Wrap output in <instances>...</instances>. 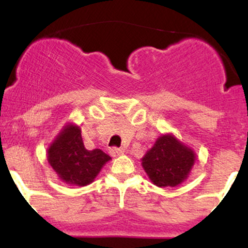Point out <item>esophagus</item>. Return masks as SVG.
I'll use <instances>...</instances> for the list:
<instances>
[{"label":"esophagus","mask_w":248,"mask_h":248,"mask_svg":"<svg viewBox=\"0 0 248 248\" xmlns=\"http://www.w3.org/2000/svg\"><path fill=\"white\" fill-rule=\"evenodd\" d=\"M109 153H110V155L113 156V157H116V156H120V155H122V154L124 153V150L122 149V148L113 147V148H110Z\"/></svg>","instance_id":"esophagus-1"}]
</instances>
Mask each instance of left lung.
<instances>
[{"mask_svg":"<svg viewBox=\"0 0 248 248\" xmlns=\"http://www.w3.org/2000/svg\"><path fill=\"white\" fill-rule=\"evenodd\" d=\"M195 154L172 135H163L142 158V167L157 186H176L189 175Z\"/></svg>","mask_w":248,"mask_h":248,"instance_id":"1","label":"left lung"}]
</instances>
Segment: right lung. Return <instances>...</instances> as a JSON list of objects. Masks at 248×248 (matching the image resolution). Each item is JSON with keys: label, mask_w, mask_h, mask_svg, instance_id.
<instances>
[{"label": "right lung", "mask_w": 248, "mask_h": 248, "mask_svg": "<svg viewBox=\"0 0 248 248\" xmlns=\"http://www.w3.org/2000/svg\"><path fill=\"white\" fill-rule=\"evenodd\" d=\"M47 160L65 183L85 186L93 182L110 156L100 149L87 150L80 128L67 126L51 144Z\"/></svg>", "instance_id": "obj_1"}]
</instances>
